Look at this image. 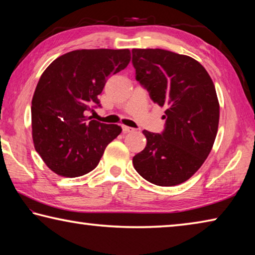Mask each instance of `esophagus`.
<instances>
[{
  "label": "esophagus",
  "instance_id": "34e87169",
  "mask_svg": "<svg viewBox=\"0 0 255 255\" xmlns=\"http://www.w3.org/2000/svg\"><path fill=\"white\" fill-rule=\"evenodd\" d=\"M123 130H124V132H132V131H135V128H132V127H128V126H123Z\"/></svg>",
  "mask_w": 255,
  "mask_h": 255
}]
</instances>
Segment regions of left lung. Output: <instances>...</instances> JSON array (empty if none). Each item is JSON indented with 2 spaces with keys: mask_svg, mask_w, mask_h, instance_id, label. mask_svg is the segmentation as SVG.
<instances>
[{
  "mask_svg": "<svg viewBox=\"0 0 255 255\" xmlns=\"http://www.w3.org/2000/svg\"><path fill=\"white\" fill-rule=\"evenodd\" d=\"M136 80L165 107L161 133L144 130L146 147L132 157L148 182L172 187L196 173L213 148L219 123L215 85L205 67L189 56L164 49H132Z\"/></svg>",
  "mask_w": 255,
  "mask_h": 255,
  "instance_id": "1",
  "label": "left lung"
}]
</instances>
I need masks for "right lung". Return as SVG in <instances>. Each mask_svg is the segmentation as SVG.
I'll use <instances>...</instances> for the list:
<instances>
[{
  "mask_svg": "<svg viewBox=\"0 0 255 255\" xmlns=\"http://www.w3.org/2000/svg\"><path fill=\"white\" fill-rule=\"evenodd\" d=\"M129 49H81L56 58L42 73L31 102L32 138L42 161L56 174L76 178L100 162L122 132L118 125L86 117L101 107L108 77L126 68Z\"/></svg>",
  "mask_w": 255,
  "mask_h": 255,
  "instance_id": "add662e5",
  "label": "right lung"
}]
</instances>
